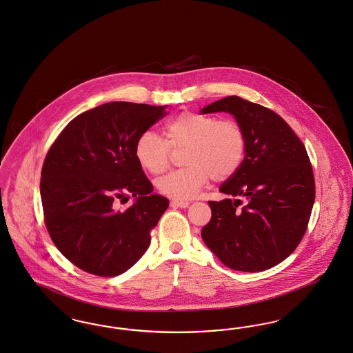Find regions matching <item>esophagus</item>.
Masks as SVG:
<instances>
[{"instance_id": "obj_1", "label": "esophagus", "mask_w": 353, "mask_h": 353, "mask_svg": "<svg viewBox=\"0 0 353 353\" xmlns=\"http://www.w3.org/2000/svg\"><path fill=\"white\" fill-rule=\"evenodd\" d=\"M190 205V202L189 201H181V199H172L170 201V206H173V208H188Z\"/></svg>"}]
</instances>
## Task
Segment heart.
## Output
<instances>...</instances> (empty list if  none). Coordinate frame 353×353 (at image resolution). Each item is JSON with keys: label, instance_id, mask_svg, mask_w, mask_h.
Here are the masks:
<instances>
[{"label": "heart", "instance_id": "1", "mask_svg": "<svg viewBox=\"0 0 353 353\" xmlns=\"http://www.w3.org/2000/svg\"><path fill=\"white\" fill-rule=\"evenodd\" d=\"M167 139L147 130L135 143V157L141 168L159 174L168 168L173 150H183L181 170L156 181L157 190L176 199H189L212 179L223 181L239 170L247 151V134L239 121L185 112L165 127Z\"/></svg>", "mask_w": 353, "mask_h": 353}]
</instances>
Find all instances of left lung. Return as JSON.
<instances>
[{
	"mask_svg": "<svg viewBox=\"0 0 353 353\" xmlns=\"http://www.w3.org/2000/svg\"><path fill=\"white\" fill-rule=\"evenodd\" d=\"M216 112L232 114L244 127L247 151L219 188L230 197L209 201L212 219L201 236L228 268L261 272L293 254L307 230L315 199L310 159L292 127L268 108L230 96L201 114Z\"/></svg>",
	"mask_w": 353,
	"mask_h": 353,
	"instance_id": "8db88e82",
	"label": "left lung"
}]
</instances>
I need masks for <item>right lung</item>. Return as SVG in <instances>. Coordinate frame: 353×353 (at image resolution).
I'll return each instance as SVG.
<instances>
[{
    "mask_svg": "<svg viewBox=\"0 0 353 353\" xmlns=\"http://www.w3.org/2000/svg\"><path fill=\"white\" fill-rule=\"evenodd\" d=\"M165 106L109 102L77 115L50 147L42 167L44 223L57 250L90 274L131 268L151 243L170 201L135 157V143L167 115ZM136 202L122 211L117 201Z\"/></svg>",
    "mask_w": 353,
    "mask_h": 353,
    "instance_id": "1",
    "label": "right lung"
}]
</instances>
